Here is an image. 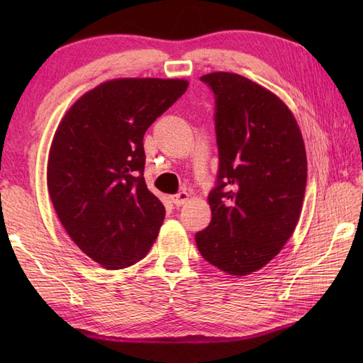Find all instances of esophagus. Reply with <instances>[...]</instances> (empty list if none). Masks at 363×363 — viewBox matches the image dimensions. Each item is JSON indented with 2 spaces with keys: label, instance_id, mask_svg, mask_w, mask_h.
Segmentation results:
<instances>
[{
  "label": "esophagus",
  "instance_id": "obj_1",
  "mask_svg": "<svg viewBox=\"0 0 363 363\" xmlns=\"http://www.w3.org/2000/svg\"><path fill=\"white\" fill-rule=\"evenodd\" d=\"M189 198H190V195L187 194V191H179V194H177V195L172 196V201H173V204L176 207H181V206H184V204L189 201Z\"/></svg>",
  "mask_w": 363,
  "mask_h": 363
}]
</instances>
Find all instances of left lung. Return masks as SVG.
I'll list each match as a JSON object with an SVG mask.
<instances>
[{
  "instance_id": "obj_1",
  "label": "left lung",
  "mask_w": 363,
  "mask_h": 363,
  "mask_svg": "<svg viewBox=\"0 0 363 363\" xmlns=\"http://www.w3.org/2000/svg\"><path fill=\"white\" fill-rule=\"evenodd\" d=\"M215 94L218 184L212 220L195 240L221 272L246 276L273 260L295 233L303 209L307 156L289 106L245 76H201Z\"/></svg>"
}]
</instances>
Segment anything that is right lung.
Returning <instances> with one entry per match:
<instances>
[{"mask_svg": "<svg viewBox=\"0 0 363 363\" xmlns=\"http://www.w3.org/2000/svg\"><path fill=\"white\" fill-rule=\"evenodd\" d=\"M189 87L186 79L118 78L76 99L54 133L50 198L76 246L107 269L137 264L165 207L146 187L143 135Z\"/></svg>", "mask_w": 363, "mask_h": 363, "instance_id": "add662e5", "label": "right lung"}]
</instances>
